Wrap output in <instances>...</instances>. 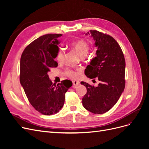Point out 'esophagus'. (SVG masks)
Returning <instances> with one entry per match:
<instances>
[{
    "instance_id": "obj_1",
    "label": "esophagus",
    "mask_w": 149,
    "mask_h": 149,
    "mask_svg": "<svg viewBox=\"0 0 149 149\" xmlns=\"http://www.w3.org/2000/svg\"><path fill=\"white\" fill-rule=\"evenodd\" d=\"M79 81H76V80H74L73 81V88H75L76 86L79 85Z\"/></svg>"
}]
</instances>
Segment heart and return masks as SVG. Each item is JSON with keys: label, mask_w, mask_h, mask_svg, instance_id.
Masks as SVG:
<instances>
[{"label": "heart", "mask_w": 149, "mask_h": 149, "mask_svg": "<svg viewBox=\"0 0 149 149\" xmlns=\"http://www.w3.org/2000/svg\"><path fill=\"white\" fill-rule=\"evenodd\" d=\"M71 47L74 51L77 52L81 56H85L89 49V46L88 42L84 40H78L71 43ZM65 58V52L63 49L60 48L57 52L56 55V60L58 63H62L64 61ZM81 70H78L74 71L70 68H66L65 70V74L72 79H76L80 74Z\"/></svg>", "instance_id": "b5f03b06"}]
</instances>
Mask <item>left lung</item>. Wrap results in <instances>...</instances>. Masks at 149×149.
I'll use <instances>...</instances> for the list:
<instances>
[{"label": "left lung", "mask_w": 149, "mask_h": 149, "mask_svg": "<svg viewBox=\"0 0 149 149\" xmlns=\"http://www.w3.org/2000/svg\"><path fill=\"white\" fill-rule=\"evenodd\" d=\"M89 33L97 49L96 56L87 66L84 73L90 79L97 78L100 83L94 87L81 82L87 89L82 102L86 109L101 114L110 110L124 91L125 62L121 48L113 37L97 30H90Z\"/></svg>", "instance_id": "8db88e82"}]
</instances>
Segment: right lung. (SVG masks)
Here are the masks:
<instances>
[{"label": "right lung", "instance_id": "right-lung-1", "mask_svg": "<svg viewBox=\"0 0 149 149\" xmlns=\"http://www.w3.org/2000/svg\"><path fill=\"white\" fill-rule=\"evenodd\" d=\"M61 35L40 37L25 48L20 58V84L31 105L44 115L59 112L64 105L65 93L73 84L69 80L53 84L48 75L51 68L58 66L54 59L59 49L57 38Z\"/></svg>", "mask_w": 149, "mask_h": 149}]
</instances>
